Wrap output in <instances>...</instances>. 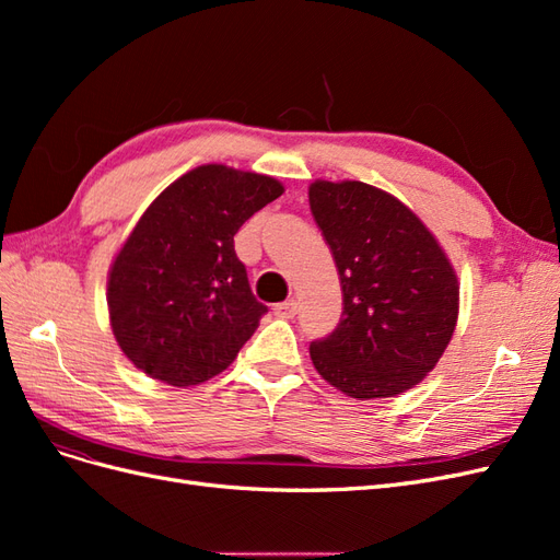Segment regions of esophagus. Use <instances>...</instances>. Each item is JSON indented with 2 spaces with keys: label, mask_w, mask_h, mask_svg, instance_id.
<instances>
[{
  "label": "esophagus",
  "mask_w": 560,
  "mask_h": 560,
  "mask_svg": "<svg viewBox=\"0 0 560 560\" xmlns=\"http://www.w3.org/2000/svg\"><path fill=\"white\" fill-rule=\"evenodd\" d=\"M296 308H299V303H296L294 299H290V301L276 303V306H273V313H276L278 317H282V319H292V317L296 315Z\"/></svg>",
  "instance_id": "34e87169"
}]
</instances>
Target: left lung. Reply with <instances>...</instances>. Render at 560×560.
Here are the masks:
<instances>
[{
  "instance_id": "left-lung-1",
  "label": "left lung",
  "mask_w": 560,
  "mask_h": 560,
  "mask_svg": "<svg viewBox=\"0 0 560 560\" xmlns=\"http://www.w3.org/2000/svg\"><path fill=\"white\" fill-rule=\"evenodd\" d=\"M308 200L343 292L336 329L311 343L317 374L354 399L401 395L430 374L455 329L460 287L446 252L371 184L317 179Z\"/></svg>"
}]
</instances>
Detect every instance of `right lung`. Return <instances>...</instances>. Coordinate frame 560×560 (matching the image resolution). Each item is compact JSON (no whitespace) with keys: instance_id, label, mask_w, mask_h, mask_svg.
I'll use <instances>...</instances> for the list:
<instances>
[{"instance_id":"1","label":"right lung","mask_w":560,"mask_h":560,"mask_svg":"<svg viewBox=\"0 0 560 560\" xmlns=\"http://www.w3.org/2000/svg\"><path fill=\"white\" fill-rule=\"evenodd\" d=\"M284 186L200 165L151 202L109 270L112 331L126 358L167 385L206 383L238 358L266 306L249 290L233 235Z\"/></svg>"}]
</instances>
